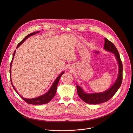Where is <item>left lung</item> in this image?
Here are the masks:
<instances>
[{
	"mask_svg": "<svg viewBox=\"0 0 133 133\" xmlns=\"http://www.w3.org/2000/svg\"><path fill=\"white\" fill-rule=\"evenodd\" d=\"M105 43L104 45V49L109 52L112 53L117 60L118 65V73L117 78L114 84L107 90L102 92L88 94L85 92L83 88L77 85V89L79 97L85 103L91 104H98L105 102L109 100L116 93L119 89L122 82V72L123 66L122 61L121 60L117 48L115 45L105 38Z\"/></svg>",
	"mask_w": 133,
	"mask_h": 133,
	"instance_id": "1",
	"label": "left lung"
}]
</instances>
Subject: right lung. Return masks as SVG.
Instances as JSON below:
<instances>
[{
    "mask_svg": "<svg viewBox=\"0 0 133 133\" xmlns=\"http://www.w3.org/2000/svg\"><path fill=\"white\" fill-rule=\"evenodd\" d=\"M38 32H39V31H36V32H34L32 33H31L30 34L28 35L27 36H26L21 41V42L20 43H18V44L17 45V48H18L19 46L23 43L25 40L29 37H30L31 36L34 35H35L36 34H38ZM16 53V50H15L14 54H13V57H12V61L10 63V77H11V66H12V61L14 58V56H15V54ZM65 73V71H63L61 73V74L59 75V76L57 77L56 79L55 80V81L54 82V83H53L52 85L50 87V88L49 89V90L48 91V92H46L45 94L40 96L39 97H36V98H30V99H28V98H25L21 96L20 95L18 94V92H17L15 88V86H14L12 82V80L11 79V84H12V87L14 88V89L15 90V91L17 92V94H18V95L21 97V98H22V99H23L25 102H26L28 104H34V105H41V104H47L48 103H49L51 99H52L55 96V95L56 94V89H57V86L58 85V83L59 82V80L60 79L62 75Z\"/></svg>",
    "mask_w": 133,
    "mask_h": 133,
    "instance_id": "right-lung-1",
    "label": "right lung"
}]
</instances>
